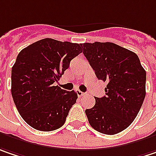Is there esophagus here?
I'll list each match as a JSON object with an SVG mask.
<instances>
[{
    "label": "esophagus",
    "instance_id": "34e87169",
    "mask_svg": "<svg viewBox=\"0 0 156 156\" xmlns=\"http://www.w3.org/2000/svg\"><path fill=\"white\" fill-rule=\"evenodd\" d=\"M77 94H78V97H81V96H83V95H85L86 94H85V93H83V92H81L80 90H77Z\"/></svg>",
    "mask_w": 156,
    "mask_h": 156
}]
</instances>
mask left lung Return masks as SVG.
<instances>
[{
    "label": "left lung",
    "instance_id": "left-lung-1",
    "mask_svg": "<svg viewBox=\"0 0 156 156\" xmlns=\"http://www.w3.org/2000/svg\"><path fill=\"white\" fill-rule=\"evenodd\" d=\"M81 47L97 78L108 83L105 96L95 97V105L86 110L89 124L107 135L121 133L141 108L146 70L135 53L115 43H83Z\"/></svg>",
    "mask_w": 156,
    "mask_h": 156
}]
</instances>
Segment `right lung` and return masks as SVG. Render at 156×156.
Segmentation results:
<instances>
[{
  "label": "right lung",
  "mask_w": 156,
  "mask_h": 156,
  "mask_svg": "<svg viewBox=\"0 0 156 156\" xmlns=\"http://www.w3.org/2000/svg\"><path fill=\"white\" fill-rule=\"evenodd\" d=\"M81 52L80 44L47 38L18 54L11 70V94L20 115L32 128L50 132L64 124L78 94L54 83Z\"/></svg>",
  "instance_id": "add662e5"
}]
</instances>
